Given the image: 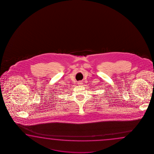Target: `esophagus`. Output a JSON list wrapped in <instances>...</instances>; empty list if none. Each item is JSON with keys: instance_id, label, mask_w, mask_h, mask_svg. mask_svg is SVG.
Returning a JSON list of instances; mask_svg holds the SVG:
<instances>
[{"instance_id": "esophagus-1", "label": "esophagus", "mask_w": 154, "mask_h": 154, "mask_svg": "<svg viewBox=\"0 0 154 154\" xmlns=\"http://www.w3.org/2000/svg\"><path fill=\"white\" fill-rule=\"evenodd\" d=\"M82 82H78V84L79 85H82Z\"/></svg>"}]
</instances>
